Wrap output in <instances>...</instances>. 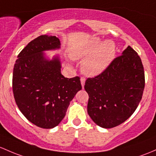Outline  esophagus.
<instances>
[{"mask_svg":"<svg viewBox=\"0 0 156 156\" xmlns=\"http://www.w3.org/2000/svg\"><path fill=\"white\" fill-rule=\"evenodd\" d=\"M85 81H86V79H85L84 77H81V86H82V88H83V87H84Z\"/></svg>","mask_w":156,"mask_h":156,"instance_id":"34e87169","label":"esophagus"}]
</instances>
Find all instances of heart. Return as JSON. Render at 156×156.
<instances>
[{
  "mask_svg": "<svg viewBox=\"0 0 156 156\" xmlns=\"http://www.w3.org/2000/svg\"><path fill=\"white\" fill-rule=\"evenodd\" d=\"M117 46L111 39L103 41L99 37H91L74 49L71 57L74 60L84 59L81 65L83 73L96 76L105 71L116 57Z\"/></svg>",
  "mask_w": 156,
  "mask_h": 156,
  "instance_id": "heart-1",
  "label": "heart"
}]
</instances>
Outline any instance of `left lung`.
Here are the masks:
<instances>
[{
	"label": "left lung",
	"mask_w": 156,
	"mask_h": 156,
	"mask_svg": "<svg viewBox=\"0 0 156 156\" xmlns=\"http://www.w3.org/2000/svg\"><path fill=\"white\" fill-rule=\"evenodd\" d=\"M144 86L141 60L129 45L105 71L87 79L84 89L89 95L88 114L101 128L120 125L137 108Z\"/></svg>",
	"instance_id": "8db88e82"
}]
</instances>
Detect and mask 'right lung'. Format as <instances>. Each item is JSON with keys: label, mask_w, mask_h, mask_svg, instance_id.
I'll return each instance as SVG.
<instances>
[{"label": "right lung", "mask_w": 156, "mask_h": 156, "mask_svg": "<svg viewBox=\"0 0 156 156\" xmlns=\"http://www.w3.org/2000/svg\"><path fill=\"white\" fill-rule=\"evenodd\" d=\"M60 45L55 36H39L19 53L13 69L16 105L30 122L42 129H52L61 122L70 101L82 88L79 77L62 75L59 55L50 59L45 55L60 49Z\"/></svg>", "instance_id": "obj_1"}]
</instances>
